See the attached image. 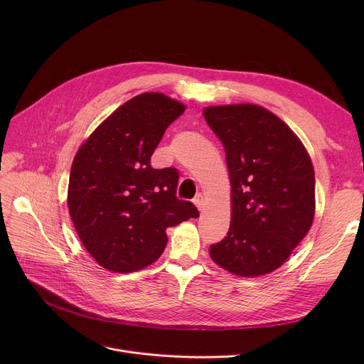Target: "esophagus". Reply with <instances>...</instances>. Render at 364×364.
I'll return each instance as SVG.
<instances>
[{
	"label": "esophagus",
	"mask_w": 364,
	"mask_h": 364,
	"mask_svg": "<svg viewBox=\"0 0 364 364\" xmlns=\"http://www.w3.org/2000/svg\"><path fill=\"white\" fill-rule=\"evenodd\" d=\"M193 203L198 206V209H199V211H202V209H203V206H205V198H203V195H196L195 196V199H193Z\"/></svg>",
	"instance_id": "1"
}]
</instances>
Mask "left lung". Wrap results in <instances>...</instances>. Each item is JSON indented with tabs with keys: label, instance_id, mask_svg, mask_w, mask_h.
<instances>
[{
	"label": "left lung",
	"instance_id": "left-lung-1",
	"mask_svg": "<svg viewBox=\"0 0 364 364\" xmlns=\"http://www.w3.org/2000/svg\"><path fill=\"white\" fill-rule=\"evenodd\" d=\"M203 117L224 146L232 183L230 228L209 255L236 276L272 273L313 224L311 159L294 131L261 106H211Z\"/></svg>",
	"mask_w": 364,
	"mask_h": 364
}]
</instances>
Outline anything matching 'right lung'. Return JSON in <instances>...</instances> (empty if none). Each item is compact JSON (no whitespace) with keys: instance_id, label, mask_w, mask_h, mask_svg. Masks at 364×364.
I'll list each match as a JSON object with an SVG mask.
<instances>
[{"instance_id":"right-lung-1","label":"right lung","mask_w":364,"mask_h":364,"mask_svg":"<svg viewBox=\"0 0 364 364\" xmlns=\"http://www.w3.org/2000/svg\"><path fill=\"white\" fill-rule=\"evenodd\" d=\"M184 105L143 92L103 121L76 151L68 208L85 250L106 270L131 273L164 252L165 230L199 213L180 200L178 171L155 169L150 158Z\"/></svg>"}]
</instances>
